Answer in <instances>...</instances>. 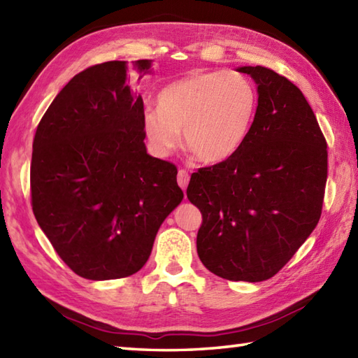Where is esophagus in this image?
<instances>
[{
    "label": "esophagus",
    "instance_id": "esophagus-1",
    "mask_svg": "<svg viewBox=\"0 0 358 358\" xmlns=\"http://www.w3.org/2000/svg\"><path fill=\"white\" fill-rule=\"evenodd\" d=\"M177 181H178L180 187L183 189V191H186V187L189 185V173L185 169H180L177 173Z\"/></svg>",
    "mask_w": 358,
    "mask_h": 358
}]
</instances>
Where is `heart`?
Returning <instances> with one entry per match:
<instances>
[{
  "mask_svg": "<svg viewBox=\"0 0 358 358\" xmlns=\"http://www.w3.org/2000/svg\"><path fill=\"white\" fill-rule=\"evenodd\" d=\"M258 109L255 86L237 72H192L158 94V109L143 113V134L154 155L185 146L206 164L223 163L245 144Z\"/></svg>",
  "mask_w": 358,
  "mask_h": 358,
  "instance_id": "heart-1",
  "label": "heart"
}]
</instances>
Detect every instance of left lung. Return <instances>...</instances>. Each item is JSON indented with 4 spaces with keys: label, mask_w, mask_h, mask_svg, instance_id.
Returning <instances> with one entry per match:
<instances>
[{
    "label": "left lung",
    "mask_w": 358,
    "mask_h": 358,
    "mask_svg": "<svg viewBox=\"0 0 358 358\" xmlns=\"http://www.w3.org/2000/svg\"><path fill=\"white\" fill-rule=\"evenodd\" d=\"M237 71L257 85L252 129L234 157L192 173L186 194L203 217L201 263L222 278L257 283L275 275L315 229L328 152L299 87L262 66Z\"/></svg>",
    "instance_id": "1"
}]
</instances>
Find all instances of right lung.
Returning a JSON list of instances; mask_svg holds the SVG:
<instances>
[{"label":"right lung","instance_id":"1","mask_svg":"<svg viewBox=\"0 0 358 358\" xmlns=\"http://www.w3.org/2000/svg\"><path fill=\"white\" fill-rule=\"evenodd\" d=\"M134 67L143 78L152 59ZM143 113L141 96L127 85V62H108L75 75L36 127L34 214L57 254L83 278L138 272L159 226L185 196L177 167L148 154Z\"/></svg>","mask_w":358,"mask_h":358}]
</instances>
